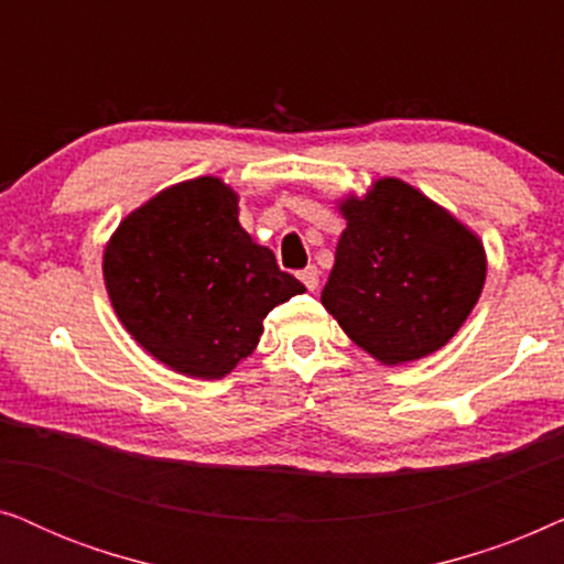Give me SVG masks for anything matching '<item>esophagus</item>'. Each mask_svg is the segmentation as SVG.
<instances>
[{"label":"esophagus","instance_id":"34e87169","mask_svg":"<svg viewBox=\"0 0 564 564\" xmlns=\"http://www.w3.org/2000/svg\"><path fill=\"white\" fill-rule=\"evenodd\" d=\"M300 280H303L305 288L313 292L315 288H318V269H315V267L303 269V272H300Z\"/></svg>","mask_w":564,"mask_h":564}]
</instances>
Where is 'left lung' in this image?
<instances>
[{"label": "left lung", "mask_w": 564, "mask_h": 564, "mask_svg": "<svg viewBox=\"0 0 564 564\" xmlns=\"http://www.w3.org/2000/svg\"><path fill=\"white\" fill-rule=\"evenodd\" d=\"M338 238L321 303L382 365L442 349L480 297L488 261L473 230L403 180L338 203Z\"/></svg>", "instance_id": "left-lung-1"}]
</instances>
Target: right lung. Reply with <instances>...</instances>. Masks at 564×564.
Masks as SVG:
<instances>
[{
  "mask_svg": "<svg viewBox=\"0 0 564 564\" xmlns=\"http://www.w3.org/2000/svg\"><path fill=\"white\" fill-rule=\"evenodd\" d=\"M102 272L128 334L199 380L226 377L257 349L267 313L305 292L241 228L238 195L218 176L174 184L130 213Z\"/></svg>",
  "mask_w": 564,
  "mask_h": 564,
  "instance_id": "right-lung-1",
  "label": "right lung"
}]
</instances>
